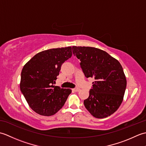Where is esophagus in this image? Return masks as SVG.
I'll return each instance as SVG.
<instances>
[{"label": "esophagus", "instance_id": "obj_1", "mask_svg": "<svg viewBox=\"0 0 146 146\" xmlns=\"http://www.w3.org/2000/svg\"><path fill=\"white\" fill-rule=\"evenodd\" d=\"M72 90L74 91V92H79V91L80 90V88H73V89H72Z\"/></svg>", "mask_w": 146, "mask_h": 146}]
</instances>
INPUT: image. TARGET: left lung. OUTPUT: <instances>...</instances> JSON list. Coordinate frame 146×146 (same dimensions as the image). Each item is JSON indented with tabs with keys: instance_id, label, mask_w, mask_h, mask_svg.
Here are the masks:
<instances>
[{
	"instance_id": "left-lung-1",
	"label": "left lung",
	"mask_w": 146,
	"mask_h": 146,
	"mask_svg": "<svg viewBox=\"0 0 146 146\" xmlns=\"http://www.w3.org/2000/svg\"><path fill=\"white\" fill-rule=\"evenodd\" d=\"M85 77L94 78L84 105L93 116L103 119L115 111L123 101L127 81L120 63L100 49L73 46Z\"/></svg>"
}]
</instances>
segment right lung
<instances>
[{
	"instance_id": "add662e5",
	"label": "right lung",
	"mask_w": 146,
	"mask_h": 146,
	"mask_svg": "<svg viewBox=\"0 0 146 146\" xmlns=\"http://www.w3.org/2000/svg\"><path fill=\"white\" fill-rule=\"evenodd\" d=\"M71 56V47L50 49L36 54L24 66L20 89L37 113L51 116L64 105L71 90L53 85L61 65Z\"/></svg>"
}]
</instances>
